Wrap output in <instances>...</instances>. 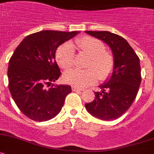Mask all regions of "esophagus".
I'll return each mask as SVG.
<instances>
[{"label": "esophagus", "mask_w": 154, "mask_h": 154, "mask_svg": "<svg viewBox=\"0 0 154 154\" xmlns=\"http://www.w3.org/2000/svg\"><path fill=\"white\" fill-rule=\"evenodd\" d=\"M72 90H73V91H84V89L80 88H77V87L75 86H73L72 87Z\"/></svg>", "instance_id": "34e87169"}]
</instances>
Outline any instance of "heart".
Wrapping results in <instances>:
<instances>
[{
  "label": "heart",
  "instance_id": "obj_1",
  "mask_svg": "<svg viewBox=\"0 0 154 154\" xmlns=\"http://www.w3.org/2000/svg\"><path fill=\"white\" fill-rule=\"evenodd\" d=\"M81 51L90 57L86 70L71 69L63 74V80L68 84L79 88H85L97 82V78L105 80L111 75L115 66V60L110 52L105 50L101 41L90 36L77 40ZM59 66L64 69H69L74 62V48L69 42L62 45L57 51Z\"/></svg>",
  "mask_w": 154,
  "mask_h": 154
}]
</instances>
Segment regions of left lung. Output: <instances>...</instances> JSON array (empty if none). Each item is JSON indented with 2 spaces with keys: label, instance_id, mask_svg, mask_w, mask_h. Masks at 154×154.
I'll return each mask as SVG.
<instances>
[{
  "label": "left lung",
  "instance_id": "8db88e82",
  "mask_svg": "<svg viewBox=\"0 0 154 154\" xmlns=\"http://www.w3.org/2000/svg\"><path fill=\"white\" fill-rule=\"evenodd\" d=\"M87 34L102 40L110 47L115 66L110 77L94 92L93 101L85 104L94 117L111 121L123 115L132 105L141 83L140 59L126 40L110 32L86 31Z\"/></svg>",
  "mask_w": 154,
  "mask_h": 154
}]
</instances>
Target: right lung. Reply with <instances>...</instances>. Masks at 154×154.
<instances>
[{
	"instance_id": "right-lung-1",
	"label": "right lung",
	"mask_w": 154,
	"mask_h": 154,
	"mask_svg": "<svg viewBox=\"0 0 154 154\" xmlns=\"http://www.w3.org/2000/svg\"><path fill=\"white\" fill-rule=\"evenodd\" d=\"M80 32L43 30L25 37L11 57L8 69V88L22 113L36 122L56 117L72 91L66 85H46L57 81L60 69L56 51Z\"/></svg>"
}]
</instances>
